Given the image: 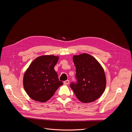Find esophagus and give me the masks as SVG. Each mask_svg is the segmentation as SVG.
<instances>
[{"instance_id":"1","label":"esophagus","mask_w":132,"mask_h":132,"mask_svg":"<svg viewBox=\"0 0 132 132\" xmlns=\"http://www.w3.org/2000/svg\"><path fill=\"white\" fill-rule=\"evenodd\" d=\"M63 83H64V85L69 84V80H67L64 81Z\"/></svg>"}]
</instances>
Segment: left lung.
Instances as JSON below:
<instances>
[{"instance_id": "1", "label": "left lung", "mask_w": 132, "mask_h": 132, "mask_svg": "<svg viewBox=\"0 0 132 132\" xmlns=\"http://www.w3.org/2000/svg\"><path fill=\"white\" fill-rule=\"evenodd\" d=\"M77 82L70 86L80 101L89 103L98 98L104 92L106 79L102 67L94 57L87 53L74 55Z\"/></svg>"}]
</instances>
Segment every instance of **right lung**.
<instances>
[{"instance_id": "right-lung-1", "label": "right lung", "mask_w": 132, "mask_h": 132, "mask_svg": "<svg viewBox=\"0 0 132 132\" xmlns=\"http://www.w3.org/2000/svg\"><path fill=\"white\" fill-rule=\"evenodd\" d=\"M58 57L43 55L36 58L25 71L23 87L27 95L35 101L45 102L53 96L63 85L54 70Z\"/></svg>"}]
</instances>
